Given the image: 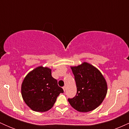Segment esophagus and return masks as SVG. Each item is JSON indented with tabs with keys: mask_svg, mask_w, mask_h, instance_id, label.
Returning <instances> with one entry per match:
<instances>
[{
	"mask_svg": "<svg viewBox=\"0 0 129 129\" xmlns=\"http://www.w3.org/2000/svg\"><path fill=\"white\" fill-rule=\"evenodd\" d=\"M63 91H66V86H64V87H63Z\"/></svg>",
	"mask_w": 129,
	"mask_h": 129,
	"instance_id": "34e87169",
	"label": "esophagus"
}]
</instances>
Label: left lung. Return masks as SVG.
<instances>
[{"mask_svg":"<svg viewBox=\"0 0 129 129\" xmlns=\"http://www.w3.org/2000/svg\"><path fill=\"white\" fill-rule=\"evenodd\" d=\"M71 69L75 76L77 93L69 98L70 104L80 112L94 110L103 103L107 92V85L101 73L92 65L82 63Z\"/></svg>","mask_w":129,"mask_h":129,"instance_id":"8db88e82","label":"left lung"}]
</instances>
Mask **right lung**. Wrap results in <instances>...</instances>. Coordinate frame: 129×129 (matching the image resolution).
<instances>
[{
    "mask_svg": "<svg viewBox=\"0 0 129 129\" xmlns=\"http://www.w3.org/2000/svg\"><path fill=\"white\" fill-rule=\"evenodd\" d=\"M23 100L35 112H47L51 109L60 93H63L51 76V70L38 67L25 76L22 84Z\"/></svg>",
    "mask_w": 129,
    "mask_h": 129,
    "instance_id": "add662e5",
    "label": "right lung"
}]
</instances>
